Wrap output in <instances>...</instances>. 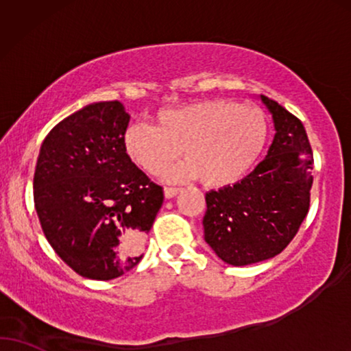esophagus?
<instances>
[{
    "mask_svg": "<svg viewBox=\"0 0 351 351\" xmlns=\"http://www.w3.org/2000/svg\"><path fill=\"white\" fill-rule=\"evenodd\" d=\"M180 193H181L180 188H165V189H163V194H165L167 199L175 197V195H178Z\"/></svg>",
    "mask_w": 351,
    "mask_h": 351,
    "instance_id": "esophagus-1",
    "label": "esophagus"
}]
</instances>
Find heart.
<instances>
[{"instance_id":"obj_1","label":"heart","mask_w":351,"mask_h":351,"mask_svg":"<svg viewBox=\"0 0 351 351\" xmlns=\"http://www.w3.org/2000/svg\"><path fill=\"white\" fill-rule=\"evenodd\" d=\"M266 141L268 121L263 112L223 99L162 110L157 127L133 123L123 134L127 156L149 175H160L184 151L188 158L173 168L168 178L200 176L212 188L245 178Z\"/></svg>"}]
</instances>
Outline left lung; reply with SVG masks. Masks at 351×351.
<instances>
[{
    "label": "left lung",
    "mask_w": 351,
    "mask_h": 351,
    "mask_svg": "<svg viewBox=\"0 0 351 351\" xmlns=\"http://www.w3.org/2000/svg\"><path fill=\"white\" fill-rule=\"evenodd\" d=\"M261 101L276 128L266 157L239 183L205 194V242L234 266L281 254L310 208L313 151L305 127L276 101Z\"/></svg>",
    "instance_id": "left-lung-1"
}]
</instances>
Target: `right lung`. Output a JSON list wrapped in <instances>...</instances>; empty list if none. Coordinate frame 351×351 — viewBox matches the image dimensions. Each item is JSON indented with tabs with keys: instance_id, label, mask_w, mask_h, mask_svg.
<instances>
[{
	"instance_id": "add662e5",
	"label": "right lung",
	"mask_w": 351,
	"mask_h": 351,
	"mask_svg": "<svg viewBox=\"0 0 351 351\" xmlns=\"http://www.w3.org/2000/svg\"><path fill=\"white\" fill-rule=\"evenodd\" d=\"M130 115L95 102L59 121L41 144L34 200L46 239L75 273L109 281L143 258L163 189L123 146Z\"/></svg>"
}]
</instances>
